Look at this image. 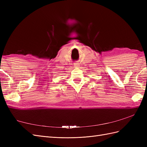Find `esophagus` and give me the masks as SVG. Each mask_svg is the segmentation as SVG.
I'll return each instance as SVG.
<instances>
[{
  "label": "esophagus",
  "mask_w": 147,
  "mask_h": 147,
  "mask_svg": "<svg viewBox=\"0 0 147 147\" xmlns=\"http://www.w3.org/2000/svg\"><path fill=\"white\" fill-rule=\"evenodd\" d=\"M80 67L79 63H74V67L75 68H78Z\"/></svg>",
  "instance_id": "34e87169"
}]
</instances>
